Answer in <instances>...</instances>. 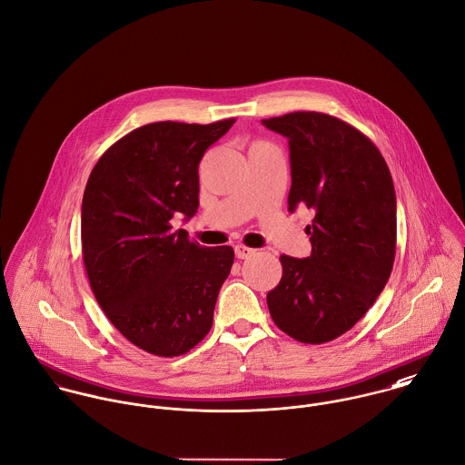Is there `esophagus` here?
I'll return each instance as SVG.
<instances>
[{
    "instance_id": "34e87169",
    "label": "esophagus",
    "mask_w": 465,
    "mask_h": 465,
    "mask_svg": "<svg viewBox=\"0 0 465 465\" xmlns=\"http://www.w3.org/2000/svg\"><path fill=\"white\" fill-rule=\"evenodd\" d=\"M255 253V250H252V248H248V246H244V244H237L235 246V257L237 259H248L250 255H253Z\"/></svg>"
}]
</instances>
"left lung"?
Returning a JSON list of instances; mask_svg holds the SVG:
<instances>
[{"instance_id":"obj_1","label":"left lung","mask_w":465,"mask_h":465,"mask_svg":"<svg viewBox=\"0 0 465 465\" xmlns=\"http://www.w3.org/2000/svg\"><path fill=\"white\" fill-rule=\"evenodd\" d=\"M262 124L289 138V210L314 213L305 226L311 255H280L270 314L292 340L327 343L367 314L390 279L397 244L391 174L371 138L332 114L294 111Z\"/></svg>"}]
</instances>
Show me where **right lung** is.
<instances>
[{"instance_id":"obj_1","label":"right lung","mask_w":465,"mask_h":465,"mask_svg":"<svg viewBox=\"0 0 465 465\" xmlns=\"http://www.w3.org/2000/svg\"><path fill=\"white\" fill-rule=\"evenodd\" d=\"M235 118L154 122L114 142L96 162L83 197V261L94 298L138 349L176 358L212 329L232 246L204 248L174 232L199 206V162Z\"/></svg>"}]
</instances>
